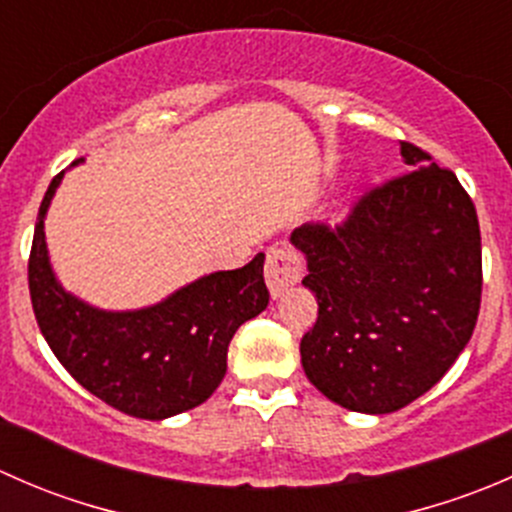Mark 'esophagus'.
Masks as SVG:
<instances>
[{"label":"esophagus","instance_id":"1","mask_svg":"<svg viewBox=\"0 0 512 512\" xmlns=\"http://www.w3.org/2000/svg\"><path fill=\"white\" fill-rule=\"evenodd\" d=\"M304 275V262L289 247H270L265 262V282L272 297H282L289 287L297 285Z\"/></svg>","mask_w":512,"mask_h":512}]
</instances>
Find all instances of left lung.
<instances>
[{
    "label": "left lung",
    "mask_w": 512,
    "mask_h": 512,
    "mask_svg": "<svg viewBox=\"0 0 512 512\" xmlns=\"http://www.w3.org/2000/svg\"><path fill=\"white\" fill-rule=\"evenodd\" d=\"M411 173L369 190L339 227L302 225V285L317 324L299 344L307 379L334 404L391 414L441 381L480 309V227L456 175L401 143Z\"/></svg>",
    "instance_id": "1"
}]
</instances>
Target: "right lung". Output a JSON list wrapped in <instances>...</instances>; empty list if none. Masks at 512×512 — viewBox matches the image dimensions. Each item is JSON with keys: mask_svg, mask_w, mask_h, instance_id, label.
<instances>
[{"mask_svg": "<svg viewBox=\"0 0 512 512\" xmlns=\"http://www.w3.org/2000/svg\"><path fill=\"white\" fill-rule=\"evenodd\" d=\"M61 178L64 170L41 200L29 255V294L51 352L86 391L128 416L163 421L208 401L227 371L230 339L270 302L265 255L210 272L151 307L98 309L66 292L51 270L44 218Z\"/></svg>", "mask_w": 512, "mask_h": 512, "instance_id": "add662e5", "label": "right lung"}]
</instances>
